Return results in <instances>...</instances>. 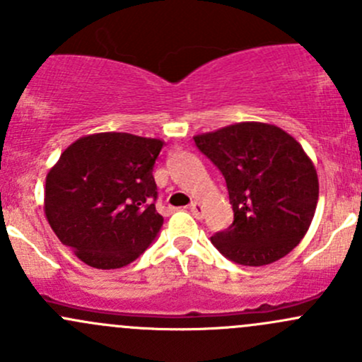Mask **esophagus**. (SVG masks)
I'll use <instances>...</instances> for the list:
<instances>
[{
  "instance_id": "esophagus-1",
  "label": "esophagus",
  "mask_w": 362,
  "mask_h": 362,
  "mask_svg": "<svg viewBox=\"0 0 362 362\" xmlns=\"http://www.w3.org/2000/svg\"><path fill=\"white\" fill-rule=\"evenodd\" d=\"M189 210L192 211V215H194V217L203 218V206H202V204H199L198 202L191 203V206H189Z\"/></svg>"
}]
</instances>
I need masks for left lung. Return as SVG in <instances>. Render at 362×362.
<instances>
[{
  "instance_id": "8db88e82",
  "label": "left lung",
  "mask_w": 362,
  "mask_h": 362,
  "mask_svg": "<svg viewBox=\"0 0 362 362\" xmlns=\"http://www.w3.org/2000/svg\"><path fill=\"white\" fill-rule=\"evenodd\" d=\"M224 177L233 224L211 243L236 264L279 261L303 240L319 199L317 171L301 145L280 127L240 122L194 136Z\"/></svg>"
}]
</instances>
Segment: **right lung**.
<instances>
[{
    "label": "right lung",
    "mask_w": 362,
    "mask_h": 362,
    "mask_svg": "<svg viewBox=\"0 0 362 362\" xmlns=\"http://www.w3.org/2000/svg\"><path fill=\"white\" fill-rule=\"evenodd\" d=\"M160 148L156 138L98 133L61 154L47 175L45 215L80 261L122 268L158 238L164 218L156 210L152 171Z\"/></svg>",
    "instance_id": "obj_1"
}]
</instances>
